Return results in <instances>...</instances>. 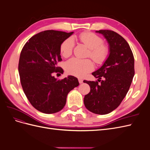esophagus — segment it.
<instances>
[{"instance_id":"esophagus-1","label":"esophagus","mask_w":150,"mask_h":150,"mask_svg":"<svg viewBox=\"0 0 150 150\" xmlns=\"http://www.w3.org/2000/svg\"><path fill=\"white\" fill-rule=\"evenodd\" d=\"M78 81H79V84H81V83H83V79H78Z\"/></svg>"}]
</instances>
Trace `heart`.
Instances as JSON below:
<instances>
[{"mask_svg":"<svg viewBox=\"0 0 150 150\" xmlns=\"http://www.w3.org/2000/svg\"><path fill=\"white\" fill-rule=\"evenodd\" d=\"M80 41L89 49V56L97 64H101L106 61L109 54V48L103 44V40L98 35L92 33H83L79 36ZM74 47L72 38H67L63 41L60 46V52L64 57H69ZM94 68L92 61L89 59H81L72 58L65 64L67 73L78 77H83L91 71Z\"/></svg>","mask_w":150,"mask_h":150,"instance_id":"obj_1","label":"heart"}]
</instances>
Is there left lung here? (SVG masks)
<instances>
[{"mask_svg":"<svg viewBox=\"0 0 150 150\" xmlns=\"http://www.w3.org/2000/svg\"><path fill=\"white\" fill-rule=\"evenodd\" d=\"M96 32L107 40L110 54L103 66L92 73L101 83L83 81L91 88L84 104L91 112L106 115L118 107L128 93L134 75V59L128 43L120 34L110 30Z\"/></svg>","mask_w":150,"mask_h":150,"instance_id":"8db88e82","label":"left lung"}]
</instances>
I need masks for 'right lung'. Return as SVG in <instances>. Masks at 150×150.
<instances>
[{
  "label": "right lung",
  "instance_id": "1",
  "mask_svg": "<svg viewBox=\"0 0 150 150\" xmlns=\"http://www.w3.org/2000/svg\"><path fill=\"white\" fill-rule=\"evenodd\" d=\"M72 34L54 30L40 32L30 38L22 49L18 70L22 89L33 106L43 113L61 111L67 94L79 86L74 76L60 80L53 76L54 72H64L57 65L62 61L60 46Z\"/></svg>",
  "mask_w": 150,
  "mask_h": 150
}]
</instances>
